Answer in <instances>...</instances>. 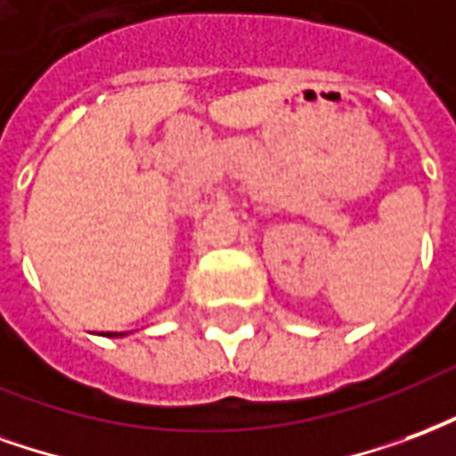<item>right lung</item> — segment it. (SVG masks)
I'll list each match as a JSON object with an SVG mask.
<instances>
[{"instance_id":"1","label":"right lung","mask_w":456,"mask_h":456,"mask_svg":"<svg viewBox=\"0 0 456 456\" xmlns=\"http://www.w3.org/2000/svg\"><path fill=\"white\" fill-rule=\"evenodd\" d=\"M106 338H123V333H106Z\"/></svg>"}]
</instances>
